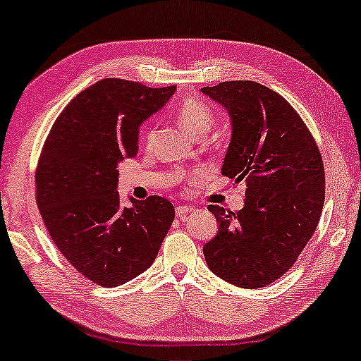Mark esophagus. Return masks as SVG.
<instances>
[{"instance_id":"obj_1","label":"esophagus","mask_w":361,"mask_h":361,"mask_svg":"<svg viewBox=\"0 0 361 361\" xmlns=\"http://www.w3.org/2000/svg\"><path fill=\"white\" fill-rule=\"evenodd\" d=\"M195 208L190 204H179L176 208V216L180 217V219H184V217L188 214V212H192Z\"/></svg>"}]
</instances>
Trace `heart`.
I'll return each instance as SVG.
<instances>
[{
	"instance_id": "b5f03b06",
	"label": "heart",
	"mask_w": 361,
	"mask_h": 361,
	"mask_svg": "<svg viewBox=\"0 0 361 361\" xmlns=\"http://www.w3.org/2000/svg\"><path fill=\"white\" fill-rule=\"evenodd\" d=\"M177 116L188 133L195 137H203V135L208 134V131L214 123V114H212V109L208 104L202 99L197 97H187L182 100L177 107ZM155 131L150 128L147 131V140L152 142Z\"/></svg>"
}]
</instances>
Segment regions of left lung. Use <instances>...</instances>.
Instances as JSON below:
<instances>
[{"mask_svg": "<svg viewBox=\"0 0 361 361\" xmlns=\"http://www.w3.org/2000/svg\"><path fill=\"white\" fill-rule=\"evenodd\" d=\"M202 92L232 121L222 174L246 182L243 209L208 206L219 232L204 245V259L230 285L264 288L293 267L320 221V150L291 104L256 81H224Z\"/></svg>", "mask_w": 361, "mask_h": 361, "instance_id": "obj_1", "label": "left lung"}]
</instances>
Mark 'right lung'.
Wrapping results in <instances>:
<instances>
[{
	"label": "right lung",
	"instance_id": "add662e5",
	"mask_svg": "<svg viewBox=\"0 0 361 361\" xmlns=\"http://www.w3.org/2000/svg\"><path fill=\"white\" fill-rule=\"evenodd\" d=\"M176 86L105 78L70 100L52 125L35 174L37 204L59 251L87 280L125 285L155 261L174 206L152 195L121 204L118 163L134 158L139 126Z\"/></svg>",
	"mask_w": 361,
	"mask_h": 361
}]
</instances>
